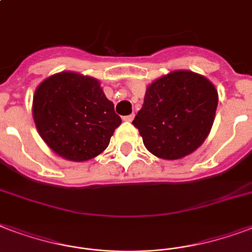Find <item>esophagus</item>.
Wrapping results in <instances>:
<instances>
[{"instance_id":"esophagus-1","label":"esophagus","mask_w":252,"mask_h":252,"mask_svg":"<svg viewBox=\"0 0 252 252\" xmlns=\"http://www.w3.org/2000/svg\"><path fill=\"white\" fill-rule=\"evenodd\" d=\"M133 119H134V115H133V113H132V115L124 116V118H123V120H124V122H126V123H130V122H132V120H133Z\"/></svg>"}]
</instances>
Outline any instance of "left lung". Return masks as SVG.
<instances>
[{"instance_id": "1", "label": "left lung", "mask_w": 252, "mask_h": 252, "mask_svg": "<svg viewBox=\"0 0 252 252\" xmlns=\"http://www.w3.org/2000/svg\"><path fill=\"white\" fill-rule=\"evenodd\" d=\"M217 105L218 91L206 76L174 70L148 86L143 107L132 124L152 155L180 160L206 140Z\"/></svg>"}]
</instances>
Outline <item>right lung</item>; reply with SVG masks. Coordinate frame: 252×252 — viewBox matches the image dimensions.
<instances>
[{"mask_svg":"<svg viewBox=\"0 0 252 252\" xmlns=\"http://www.w3.org/2000/svg\"><path fill=\"white\" fill-rule=\"evenodd\" d=\"M32 119L46 145L75 162L103 153L122 124L100 82L74 71L51 75L35 88Z\"/></svg>","mask_w":252,"mask_h":252,"instance_id":"add662e5","label":"right lung"}]
</instances>
